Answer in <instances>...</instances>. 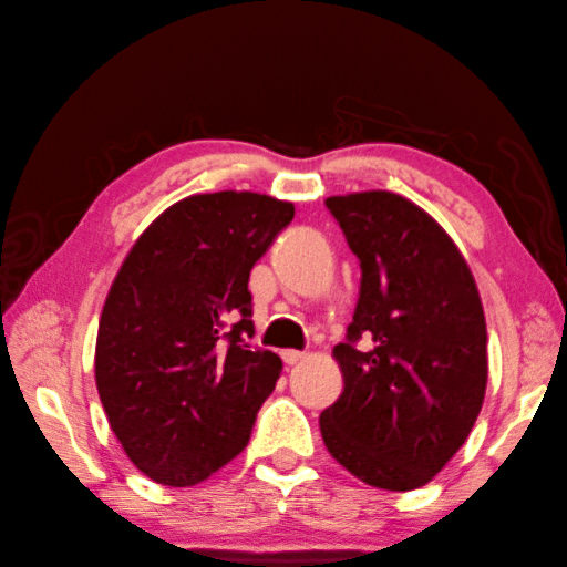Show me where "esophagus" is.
<instances>
[{
    "label": "esophagus",
    "instance_id": "obj_1",
    "mask_svg": "<svg viewBox=\"0 0 567 567\" xmlns=\"http://www.w3.org/2000/svg\"><path fill=\"white\" fill-rule=\"evenodd\" d=\"M282 359H285V364H300L302 359H305V352H297V349H285L282 352Z\"/></svg>",
    "mask_w": 567,
    "mask_h": 567
}]
</instances>
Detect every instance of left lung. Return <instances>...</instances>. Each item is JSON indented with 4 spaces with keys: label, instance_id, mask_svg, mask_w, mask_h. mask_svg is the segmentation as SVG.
Segmentation results:
<instances>
[{
    "label": "left lung",
    "instance_id": "1",
    "mask_svg": "<svg viewBox=\"0 0 567 567\" xmlns=\"http://www.w3.org/2000/svg\"><path fill=\"white\" fill-rule=\"evenodd\" d=\"M324 205L362 267L352 324L334 347L344 391L319 416L324 446L369 486L414 491L463 446L486 396L476 282L444 228L401 195Z\"/></svg>",
    "mask_w": 567,
    "mask_h": 567
}]
</instances>
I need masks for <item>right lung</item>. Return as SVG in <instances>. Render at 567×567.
I'll list each match as a JSON object with an SVG mask.
<instances>
[{"mask_svg": "<svg viewBox=\"0 0 567 567\" xmlns=\"http://www.w3.org/2000/svg\"><path fill=\"white\" fill-rule=\"evenodd\" d=\"M295 205L250 190L190 195L133 245L96 337V386L141 473L193 486L248 446L282 362L250 347L252 265Z\"/></svg>", "mask_w": 567, "mask_h": 567, "instance_id": "1", "label": "right lung"}]
</instances>
